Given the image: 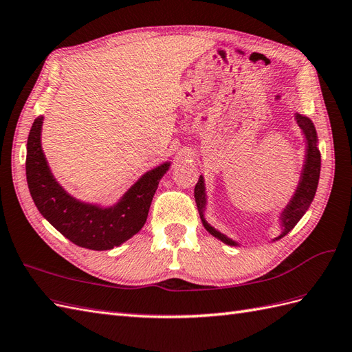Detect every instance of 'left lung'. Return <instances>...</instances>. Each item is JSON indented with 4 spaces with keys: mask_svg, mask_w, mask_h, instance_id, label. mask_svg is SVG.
I'll return each mask as SVG.
<instances>
[{
    "mask_svg": "<svg viewBox=\"0 0 352 352\" xmlns=\"http://www.w3.org/2000/svg\"><path fill=\"white\" fill-rule=\"evenodd\" d=\"M296 118L298 126L303 130V133L306 136L307 141V154H306V162H305V168H303V174L300 177V183L296 193H294L292 199L287 206V208L283 210L282 213V226H283V232L277 236L287 235L294 226L298 223V220L303 217V214L307 211L310 202L314 201V196L318 187V179H320V170H321V153L318 150V139H316V132L314 127V122L310 121L307 117L300 116V113H296ZM195 199H196V206H198L199 210V216L206 230L214 235L216 239L222 240L223 243L230 244V246H236V243L232 241L231 239H228L226 235L222 232H219L214 230L213 226L207 223V220L204 219V207H206V187H204V178L199 177L198 183L195 186Z\"/></svg>",
    "mask_w": 352,
    "mask_h": 352,
    "instance_id": "left-lung-1",
    "label": "left lung"
}]
</instances>
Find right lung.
Here are the masks:
<instances>
[{
	"label": "right lung",
	"instance_id": "obj_1",
	"mask_svg": "<svg viewBox=\"0 0 352 352\" xmlns=\"http://www.w3.org/2000/svg\"><path fill=\"white\" fill-rule=\"evenodd\" d=\"M42 124L43 117H37L31 126L25 169L31 198L47 222L72 243L91 250L113 249L141 231L159 179L166 174L169 163L142 175L113 207L79 202L51 174L40 142Z\"/></svg>",
	"mask_w": 352,
	"mask_h": 352
}]
</instances>
